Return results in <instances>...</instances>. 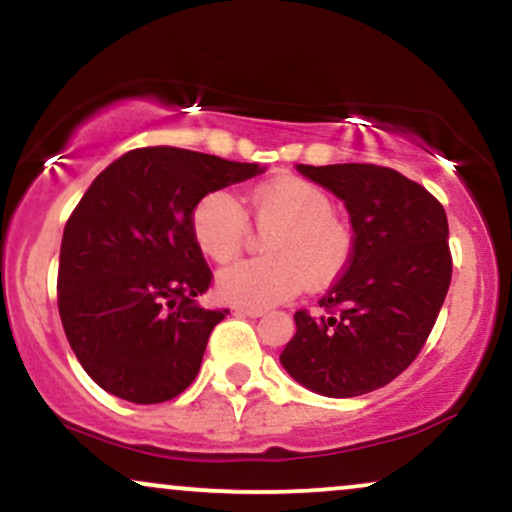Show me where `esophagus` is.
<instances>
[{
  "instance_id": "obj_1",
  "label": "esophagus",
  "mask_w": 512,
  "mask_h": 512,
  "mask_svg": "<svg viewBox=\"0 0 512 512\" xmlns=\"http://www.w3.org/2000/svg\"><path fill=\"white\" fill-rule=\"evenodd\" d=\"M234 314L239 316H249V318H261L266 311L256 309V306H234Z\"/></svg>"
}]
</instances>
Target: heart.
<instances>
[{"instance_id": "heart-1", "label": "heart", "mask_w": 512, "mask_h": 512, "mask_svg": "<svg viewBox=\"0 0 512 512\" xmlns=\"http://www.w3.org/2000/svg\"><path fill=\"white\" fill-rule=\"evenodd\" d=\"M249 203L256 227L268 232L263 242L268 256L222 270V297L246 306H270L294 297L306 282L321 287L342 275L354 239L335 215V201L326 189L299 177H278L254 186ZM191 230L203 254L215 263L234 261L249 242V218L230 191L203 196L191 215Z\"/></svg>"}]
</instances>
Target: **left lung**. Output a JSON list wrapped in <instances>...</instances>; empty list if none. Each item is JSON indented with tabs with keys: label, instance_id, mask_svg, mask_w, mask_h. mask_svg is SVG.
<instances>
[{
	"label": "left lung",
	"instance_id": "obj_1",
	"mask_svg": "<svg viewBox=\"0 0 512 512\" xmlns=\"http://www.w3.org/2000/svg\"><path fill=\"white\" fill-rule=\"evenodd\" d=\"M345 201L354 227L347 268L318 302L294 314L297 333L280 362L328 398L388 386L429 340L453 275L441 201L405 174L371 162L297 165Z\"/></svg>",
	"mask_w": 512,
	"mask_h": 512
}]
</instances>
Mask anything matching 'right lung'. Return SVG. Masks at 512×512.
I'll list each match as a JSON object with an SVG mask.
<instances>
[{
  "label": "right lung",
  "mask_w": 512,
  "mask_h": 512,
  "mask_svg": "<svg viewBox=\"0 0 512 512\" xmlns=\"http://www.w3.org/2000/svg\"><path fill=\"white\" fill-rule=\"evenodd\" d=\"M263 172L196 150L136 148L105 167L64 225L57 304L86 374L117 398H177L230 309H203L210 273L191 230L210 191Z\"/></svg>",
  "instance_id": "obj_1"
}]
</instances>
